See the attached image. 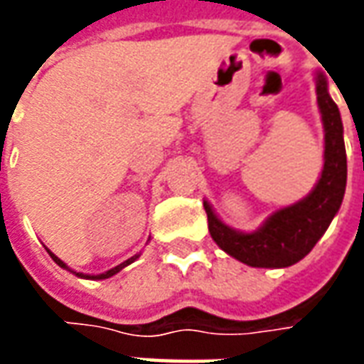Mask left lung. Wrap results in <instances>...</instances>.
<instances>
[{"label": "left lung", "instance_id": "1", "mask_svg": "<svg viewBox=\"0 0 364 364\" xmlns=\"http://www.w3.org/2000/svg\"><path fill=\"white\" fill-rule=\"evenodd\" d=\"M318 105L326 128L323 171L316 189L296 205L282 208L255 234H242L224 226L205 203L210 236L232 257L252 267H289L312 252L341 206L347 183V154L339 109L328 93L323 75H318Z\"/></svg>", "mask_w": 364, "mask_h": 364}]
</instances>
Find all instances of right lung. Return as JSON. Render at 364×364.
Masks as SVG:
<instances>
[{"mask_svg":"<svg viewBox=\"0 0 364 364\" xmlns=\"http://www.w3.org/2000/svg\"><path fill=\"white\" fill-rule=\"evenodd\" d=\"M48 253H50V252H48ZM50 257H52V259H54V261H56V263H58L60 267H66V265H64V261H60L58 257L54 255V253H50ZM136 257H138V255H134V257H130V259L124 261V263H120V265H117V267L111 269V271H107V273L97 274V277H91V279H109V277H112V274H114V273H119V271H120V269H122V267H127V265H130V263H132V261H134ZM77 274H80V273H77ZM80 277H85V274H80Z\"/></svg>","mask_w":364,"mask_h":364,"instance_id":"obj_1","label":"right lung"}]
</instances>
